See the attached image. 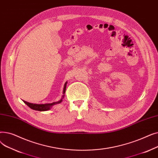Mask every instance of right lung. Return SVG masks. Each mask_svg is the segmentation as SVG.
I'll list each match as a JSON object with an SVG mask.
<instances>
[{"label":"right lung","mask_w":158,"mask_h":158,"mask_svg":"<svg viewBox=\"0 0 158 158\" xmlns=\"http://www.w3.org/2000/svg\"><path fill=\"white\" fill-rule=\"evenodd\" d=\"M66 85H67V81L65 82V84L64 85V88H63V95H62V98L60 99L59 101L57 102H54L52 103H48V104H33V103H29L28 102L26 101H23V102L27 104L30 108H31L32 110H34L36 111H48L49 110H51V107L57 104H60L63 101V98L64 97V94H65V91H66Z\"/></svg>","instance_id":"obj_1"}]
</instances>
